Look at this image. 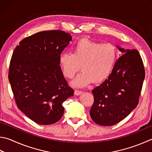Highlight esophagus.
<instances>
[{
  "label": "esophagus",
  "mask_w": 152,
  "mask_h": 152,
  "mask_svg": "<svg viewBox=\"0 0 152 152\" xmlns=\"http://www.w3.org/2000/svg\"><path fill=\"white\" fill-rule=\"evenodd\" d=\"M82 93V91H80V90H75V91H74V94L76 95V96L80 95Z\"/></svg>",
  "instance_id": "34e87169"
}]
</instances>
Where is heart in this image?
<instances>
[{
    "mask_svg": "<svg viewBox=\"0 0 152 152\" xmlns=\"http://www.w3.org/2000/svg\"><path fill=\"white\" fill-rule=\"evenodd\" d=\"M116 47L112 44L94 42L87 38L80 40L72 48V54L64 52L59 57L64 76L72 78L80 70L82 72L72 82L76 87H84L94 82H100L111 73L117 60Z\"/></svg>",
    "mask_w": 152,
    "mask_h": 152,
    "instance_id": "obj_1",
    "label": "heart"
}]
</instances>
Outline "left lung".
<instances>
[{"mask_svg": "<svg viewBox=\"0 0 152 152\" xmlns=\"http://www.w3.org/2000/svg\"><path fill=\"white\" fill-rule=\"evenodd\" d=\"M117 48L122 55L107 79L92 90L94 101L90 114L94 122L101 126L115 125L136 108L145 78L139 52Z\"/></svg>", "mask_w": 152, "mask_h": 152, "instance_id": "obj_1", "label": "left lung"}]
</instances>
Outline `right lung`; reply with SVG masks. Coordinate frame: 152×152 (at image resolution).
Segmentation results:
<instances>
[{
	"instance_id": "add662e5",
	"label": "right lung",
	"mask_w": 152,
	"mask_h": 152,
	"mask_svg": "<svg viewBox=\"0 0 152 152\" xmlns=\"http://www.w3.org/2000/svg\"><path fill=\"white\" fill-rule=\"evenodd\" d=\"M72 40L68 33L47 30L24 38L11 58L9 80L18 109L40 125L61 119L62 104L74 95L59 66Z\"/></svg>"
}]
</instances>
